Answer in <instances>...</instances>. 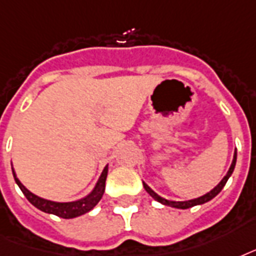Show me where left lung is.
Here are the masks:
<instances>
[{"label":"left lung","instance_id":"left-lung-1","mask_svg":"<svg viewBox=\"0 0 256 256\" xmlns=\"http://www.w3.org/2000/svg\"><path fill=\"white\" fill-rule=\"evenodd\" d=\"M235 164H236V150H235V154H234V159H232V163H231V167H230L228 172H227V175L222 179V182L219 184H218L216 187L214 188V190H211L210 192H207L206 195L200 196V198H196V199H192V200H187V202H174V200H167L164 199V198H162V196H159L158 194H156L155 191H152L148 186H146V183H142V186H144V188H146V191L150 194L154 199L156 200V202H159V203L164 204V206H170V207H175V208H182V210H186V208H190V207H194V206H199V204H203V203H207V202H210L211 199H214L215 196L219 194V192L223 190V187L226 186V183H227V180L230 179V176L232 175L234 172V168H235Z\"/></svg>","mask_w":256,"mask_h":256}]
</instances>
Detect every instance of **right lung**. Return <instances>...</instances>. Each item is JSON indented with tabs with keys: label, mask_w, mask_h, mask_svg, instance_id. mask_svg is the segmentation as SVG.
Masks as SVG:
<instances>
[{
	"label": "right lung",
	"mask_w": 256,
	"mask_h": 256,
	"mask_svg": "<svg viewBox=\"0 0 256 256\" xmlns=\"http://www.w3.org/2000/svg\"><path fill=\"white\" fill-rule=\"evenodd\" d=\"M13 171V176H14L16 183L18 184L20 190L22 191V194L26 196V199L30 202L36 208L41 210L44 212L46 214H53L56 216L64 218V219H72V218H77L84 215V214L89 212L90 210L96 206L100 199L104 195V191H106V175H108V166L104 168V171L101 174L100 179L96 183L93 191L89 194L88 196H85L82 199L76 200V202H68V203H58V202H52V200H46L40 198V196L32 194L28 188L24 187V184L17 179L14 170L12 168Z\"/></svg>",
	"instance_id": "obj_1"
}]
</instances>
